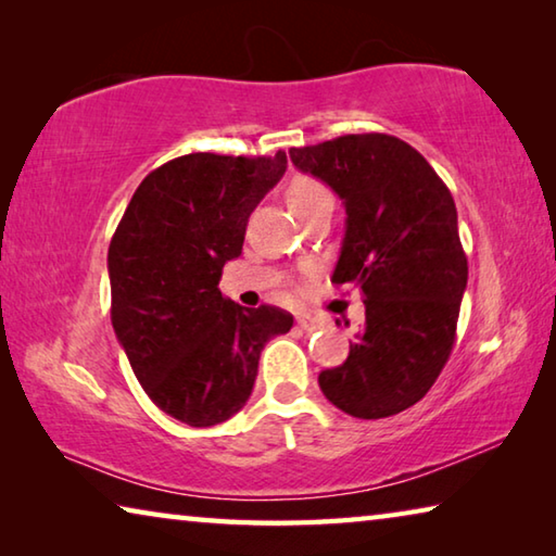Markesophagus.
<instances>
[{
  "label": "esophagus",
  "instance_id": "esophagus-1",
  "mask_svg": "<svg viewBox=\"0 0 556 556\" xmlns=\"http://www.w3.org/2000/svg\"><path fill=\"white\" fill-rule=\"evenodd\" d=\"M296 326L301 328V331H306V333H312V331H316V328H321V324H318V318H312V316H299L296 318Z\"/></svg>",
  "mask_w": 556,
  "mask_h": 556
}]
</instances>
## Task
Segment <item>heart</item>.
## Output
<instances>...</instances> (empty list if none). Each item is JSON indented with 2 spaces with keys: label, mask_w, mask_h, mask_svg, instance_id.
Listing matches in <instances>:
<instances>
[{
  "label": "heart",
  "mask_w": 556,
  "mask_h": 556,
  "mask_svg": "<svg viewBox=\"0 0 556 556\" xmlns=\"http://www.w3.org/2000/svg\"><path fill=\"white\" fill-rule=\"evenodd\" d=\"M287 201L291 205V211L301 213L306 208H314V205H318V203H328V201L333 203V195L321 181H316V178L296 176V178H291L287 186Z\"/></svg>",
  "instance_id": "b5f03b06"
}]
</instances>
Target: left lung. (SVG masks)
<instances>
[{"label":"left lung","instance_id":"8db88e82","mask_svg":"<svg viewBox=\"0 0 556 556\" xmlns=\"http://www.w3.org/2000/svg\"><path fill=\"white\" fill-rule=\"evenodd\" d=\"M289 156L343 201L331 281L365 296L351 353L318 384L351 417H392L425 397L454 348L468 281L454 199L417 149L378 131L289 149Z\"/></svg>","mask_w":556,"mask_h":556}]
</instances>
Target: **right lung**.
I'll list each match as a JSON object with an SVG mask.
<instances>
[{"label":"right lung","instance_id":"add662e5","mask_svg":"<svg viewBox=\"0 0 556 556\" xmlns=\"http://www.w3.org/2000/svg\"><path fill=\"white\" fill-rule=\"evenodd\" d=\"M285 172V152L172 159L139 184L112 235V328L149 400L188 427L238 414L262 348L294 326L285 308H244L218 289L250 213Z\"/></svg>","mask_w":556,"mask_h":556}]
</instances>
